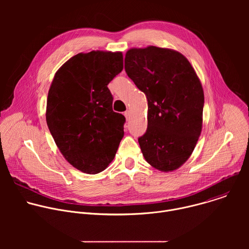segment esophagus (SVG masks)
Wrapping results in <instances>:
<instances>
[{"label": "esophagus", "instance_id": "34e87169", "mask_svg": "<svg viewBox=\"0 0 249 249\" xmlns=\"http://www.w3.org/2000/svg\"><path fill=\"white\" fill-rule=\"evenodd\" d=\"M124 115H125V117H126V119H127V120H129V119H130V117H131V112H130L129 110H127V111L124 113Z\"/></svg>", "mask_w": 249, "mask_h": 249}]
</instances>
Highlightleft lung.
Segmentation results:
<instances>
[{"label": "left lung", "instance_id": "8db88e82", "mask_svg": "<svg viewBox=\"0 0 249 249\" xmlns=\"http://www.w3.org/2000/svg\"><path fill=\"white\" fill-rule=\"evenodd\" d=\"M125 71L148 99V128L138 139L148 163L160 171L179 168L202 131L204 91L190 62L168 48H131Z\"/></svg>", "mask_w": 249, "mask_h": 249}]
</instances>
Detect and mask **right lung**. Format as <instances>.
<instances>
[{
    "mask_svg": "<svg viewBox=\"0 0 249 249\" xmlns=\"http://www.w3.org/2000/svg\"><path fill=\"white\" fill-rule=\"evenodd\" d=\"M123 70L122 52L79 53L57 71L46 106L49 131L66 160L96 174L113 160L125 117L112 109L107 85Z\"/></svg>",
    "mask_w": 249,
    "mask_h": 249,
    "instance_id": "add662e5",
    "label": "right lung"
}]
</instances>
